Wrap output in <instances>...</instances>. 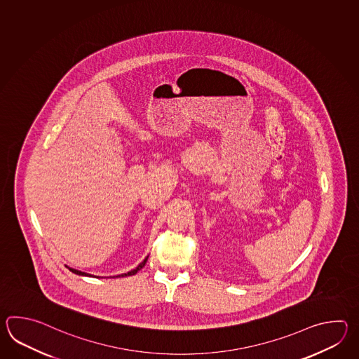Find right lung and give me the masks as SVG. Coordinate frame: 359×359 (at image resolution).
Returning a JSON list of instances; mask_svg holds the SVG:
<instances>
[{"instance_id": "obj_1", "label": "right lung", "mask_w": 359, "mask_h": 359, "mask_svg": "<svg viewBox=\"0 0 359 359\" xmlns=\"http://www.w3.org/2000/svg\"><path fill=\"white\" fill-rule=\"evenodd\" d=\"M147 258H149V255L146 257L145 259H144V262H141V263L138 264L137 267L135 268V269H132V271H130L128 273H123V275L116 276V277H121V276H122V277H124V276L136 275V273H137L138 271H140L141 268H144V266H145L146 264V262H147ZM69 271H72V272H73V273H76V275L92 276L90 275V273H86V272H81V271H78V269H74V268H69Z\"/></svg>"}]
</instances>
